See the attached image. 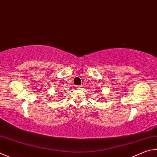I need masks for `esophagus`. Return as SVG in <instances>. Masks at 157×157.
<instances>
[{
  "label": "esophagus",
  "instance_id": "obj_1",
  "mask_svg": "<svg viewBox=\"0 0 157 157\" xmlns=\"http://www.w3.org/2000/svg\"><path fill=\"white\" fill-rule=\"evenodd\" d=\"M75 87H76L75 88H77V89H79V88H81V87H80V86H79V85H78V86H76Z\"/></svg>",
  "mask_w": 157,
  "mask_h": 157
}]
</instances>
